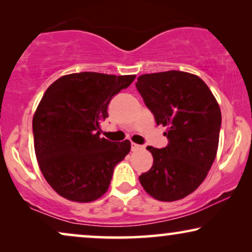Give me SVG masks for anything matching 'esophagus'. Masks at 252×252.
I'll return each mask as SVG.
<instances>
[{"instance_id":"obj_1","label":"esophagus","mask_w":252,"mask_h":252,"mask_svg":"<svg viewBox=\"0 0 252 252\" xmlns=\"http://www.w3.org/2000/svg\"><path fill=\"white\" fill-rule=\"evenodd\" d=\"M142 146H140V144H136V143H134V142H132V151H137V150H140V149H142Z\"/></svg>"}]
</instances>
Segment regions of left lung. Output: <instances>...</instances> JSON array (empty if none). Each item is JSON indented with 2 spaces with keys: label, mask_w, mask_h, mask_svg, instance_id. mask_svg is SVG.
<instances>
[{
  "label": "left lung",
  "mask_w": 252,
  "mask_h": 252,
  "mask_svg": "<svg viewBox=\"0 0 252 252\" xmlns=\"http://www.w3.org/2000/svg\"><path fill=\"white\" fill-rule=\"evenodd\" d=\"M136 88L157 125L167 127L168 139L163 149L147 147L154 164L139 180L158 201L185 198L204 181L216 159L221 125L218 102L205 82L188 72L142 74Z\"/></svg>",
  "instance_id": "left-lung-1"
}]
</instances>
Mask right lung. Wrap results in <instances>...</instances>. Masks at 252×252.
I'll return each instance as SVG.
<instances>
[{"instance_id": "right-lung-1", "label": "right lung", "mask_w": 252, "mask_h": 252, "mask_svg": "<svg viewBox=\"0 0 252 252\" xmlns=\"http://www.w3.org/2000/svg\"><path fill=\"white\" fill-rule=\"evenodd\" d=\"M135 77L80 72L63 75L44 93L33 116L34 149L44 179L62 197L89 203L108 190L130 142H110L99 136V125L111 98Z\"/></svg>"}]
</instances>
